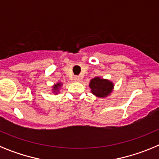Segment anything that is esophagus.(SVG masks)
<instances>
[{"mask_svg": "<svg viewBox=\"0 0 159 159\" xmlns=\"http://www.w3.org/2000/svg\"><path fill=\"white\" fill-rule=\"evenodd\" d=\"M74 80H75V81H76V82H79V81L80 80V78L79 76H75V78H74Z\"/></svg>", "mask_w": 159, "mask_h": 159, "instance_id": "esophagus-1", "label": "esophagus"}]
</instances>
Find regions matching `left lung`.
Segmentation results:
<instances>
[{
    "label": "left lung",
    "instance_id": "left-lung-1",
    "mask_svg": "<svg viewBox=\"0 0 159 159\" xmlns=\"http://www.w3.org/2000/svg\"><path fill=\"white\" fill-rule=\"evenodd\" d=\"M91 92L99 98H105L112 92L114 89V84L107 79H102L100 77H95L91 80L89 84Z\"/></svg>",
    "mask_w": 159,
    "mask_h": 159
}]
</instances>
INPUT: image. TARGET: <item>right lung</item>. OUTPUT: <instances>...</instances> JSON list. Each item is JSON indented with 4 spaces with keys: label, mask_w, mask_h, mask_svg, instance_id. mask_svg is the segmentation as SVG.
Here are the masks:
<instances>
[{
    "label": "right lung",
    "mask_w": 159,
    "mask_h": 159,
    "mask_svg": "<svg viewBox=\"0 0 159 159\" xmlns=\"http://www.w3.org/2000/svg\"><path fill=\"white\" fill-rule=\"evenodd\" d=\"M62 83L59 82L57 83L56 84H54L52 86V92L55 94V95H57L60 92V88H61V86H62Z\"/></svg>",
    "instance_id": "obj_1"
}]
</instances>
